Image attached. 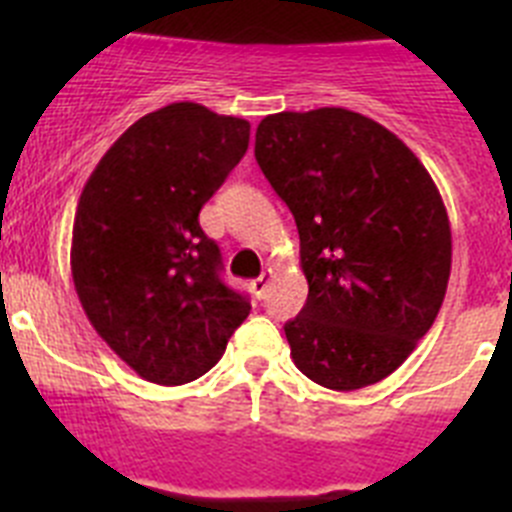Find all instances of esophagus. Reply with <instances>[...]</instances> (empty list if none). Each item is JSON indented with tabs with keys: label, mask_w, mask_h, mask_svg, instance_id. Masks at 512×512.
<instances>
[{
	"label": "esophagus",
	"mask_w": 512,
	"mask_h": 512,
	"mask_svg": "<svg viewBox=\"0 0 512 512\" xmlns=\"http://www.w3.org/2000/svg\"><path fill=\"white\" fill-rule=\"evenodd\" d=\"M271 279H274V271H271V269H266L259 279H253L251 289H253V295L259 297V300L266 295V289H269Z\"/></svg>",
	"instance_id": "obj_1"
}]
</instances>
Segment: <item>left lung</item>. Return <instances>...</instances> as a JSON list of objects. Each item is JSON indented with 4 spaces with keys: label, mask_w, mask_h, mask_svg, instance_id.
Instances as JSON below:
<instances>
[{
    "label": "left lung",
    "mask_w": 512,
    "mask_h": 512,
    "mask_svg": "<svg viewBox=\"0 0 512 512\" xmlns=\"http://www.w3.org/2000/svg\"><path fill=\"white\" fill-rule=\"evenodd\" d=\"M256 161L300 233L307 302L284 325L297 369L338 392L382 382L446 297L451 225L436 182L395 133L343 107L266 115Z\"/></svg>",
    "instance_id": "obj_1"
}]
</instances>
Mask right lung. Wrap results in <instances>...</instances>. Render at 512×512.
<instances>
[{"mask_svg":"<svg viewBox=\"0 0 512 512\" xmlns=\"http://www.w3.org/2000/svg\"><path fill=\"white\" fill-rule=\"evenodd\" d=\"M251 125L174 102L133 122L81 189L71 277L89 323L153 384L210 372L251 305L220 279L200 210L243 158Z\"/></svg>","mask_w":512,"mask_h":512,"instance_id":"1","label":"right lung"}]
</instances>
